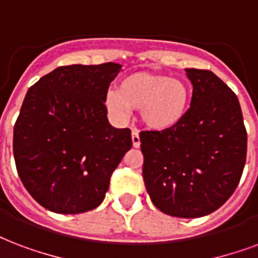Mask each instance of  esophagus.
<instances>
[{
	"label": "esophagus",
	"mask_w": 258,
	"mask_h": 258,
	"mask_svg": "<svg viewBox=\"0 0 258 258\" xmlns=\"http://www.w3.org/2000/svg\"><path fill=\"white\" fill-rule=\"evenodd\" d=\"M131 139H133L134 147L141 146V139H139V134H138L137 130H133V133H131Z\"/></svg>",
	"instance_id": "34e87169"
}]
</instances>
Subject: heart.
<instances>
[{
	"instance_id": "1",
	"label": "heart",
	"mask_w": 258,
	"mask_h": 258,
	"mask_svg": "<svg viewBox=\"0 0 258 258\" xmlns=\"http://www.w3.org/2000/svg\"><path fill=\"white\" fill-rule=\"evenodd\" d=\"M189 100V88L185 82L147 72L123 77L117 90H108L104 94V105L112 119L124 121L131 109H139L141 121L151 131L176 127L186 115Z\"/></svg>"
}]
</instances>
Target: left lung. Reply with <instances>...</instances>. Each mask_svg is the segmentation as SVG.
Returning a JSON list of instances; mask_svg holds the SVG:
<instances>
[{
    "instance_id": "obj_1",
    "label": "left lung",
    "mask_w": 258,
    "mask_h": 258,
    "mask_svg": "<svg viewBox=\"0 0 258 258\" xmlns=\"http://www.w3.org/2000/svg\"><path fill=\"white\" fill-rule=\"evenodd\" d=\"M190 108L176 127L141 133L143 180L151 202L177 218L226 203L242 176L247 135L238 97L210 70L185 69Z\"/></svg>"
}]
</instances>
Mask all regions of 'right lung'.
<instances>
[{"label":"right lung","mask_w":258,"mask_h":258,"mask_svg":"<svg viewBox=\"0 0 258 258\" xmlns=\"http://www.w3.org/2000/svg\"><path fill=\"white\" fill-rule=\"evenodd\" d=\"M121 64H70L25 94L13 131L20 180L37 203L81 214L103 203L113 170L133 146L128 128L108 121L104 94Z\"/></svg>","instance_id":"obj_1"}]
</instances>
